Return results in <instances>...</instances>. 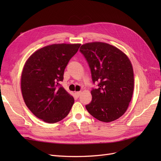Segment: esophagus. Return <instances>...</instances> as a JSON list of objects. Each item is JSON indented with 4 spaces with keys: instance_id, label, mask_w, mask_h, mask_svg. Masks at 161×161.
Returning a JSON list of instances; mask_svg holds the SVG:
<instances>
[{
    "instance_id": "1",
    "label": "esophagus",
    "mask_w": 161,
    "mask_h": 161,
    "mask_svg": "<svg viewBox=\"0 0 161 161\" xmlns=\"http://www.w3.org/2000/svg\"><path fill=\"white\" fill-rule=\"evenodd\" d=\"M80 93H81V92L80 91H79V92H75V95L76 96V97H79V96H80Z\"/></svg>"
}]
</instances>
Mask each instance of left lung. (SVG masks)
Listing matches in <instances>:
<instances>
[{
  "label": "left lung",
  "instance_id": "8db88e82",
  "mask_svg": "<svg viewBox=\"0 0 161 161\" xmlns=\"http://www.w3.org/2000/svg\"><path fill=\"white\" fill-rule=\"evenodd\" d=\"M80 52L88 62L93 82L92 101L86 105L89 113L103 122H111L122 116L132 97L134 79L132 64L119 48L99 42L82 45Z\"/></svg>",
  "mask_w": 161,
  "mask_h": 161
}]
</instances>
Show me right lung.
I'll return each mask as SVG.
<instances>
[{"label": "right lung", "instance_id": "obj_1", "mask_svg": "<svg viewBox=\"0 0 161 161\" xmlns=\"http://www.w3.org/2000/svg\"><path fill=\"white\" fill-rule=\"evenodd\" d=\"M80 43H55L40 48L29 57L21 73V89L25 103L32 114L53 124L68 115L73 97L60 86L68 63Z\"/></svg>", "mask_w": 161, "mask_h": 161}]
</instances>
